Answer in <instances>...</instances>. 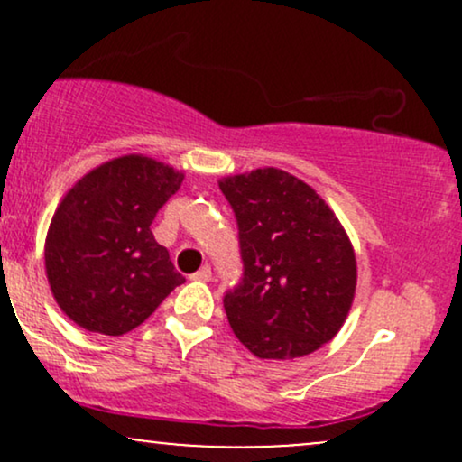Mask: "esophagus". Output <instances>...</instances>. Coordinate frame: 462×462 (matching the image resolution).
I'll return each mask as SVG.
<instances>
[{"label": "esophagus", "instance_id": "34e87169", "mask_svg": "<svg viewBox=\"0 0 462 462\" xmlns=\"http://www.w3.org/2000/svg\"><path fill=\"white\" fill-rule=\"evenodd\" d=\"M210 278H213V272H210L208 264H204L199 272H195L193 275H190V280H195V282H208Z\"/></svg>", "mask_w": 462, "mask_h": 462}]
</instances>
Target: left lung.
Wrapping results in <instances>:
<instances>
[{"mask_svg":"<svg viewBox=\"0 0 462 462\" xmlns=\"http://www.w3.org/2000/svg\"><path fill=\"white\" fill-rule=\"evenodd\" d=\"M238 224L243 278L224 309L254 356L291 360L332 341L354 301L356 256L315 189L275 167L219 180Z\"/></svg>","mask_w":462,"mask_h":462,"instance_id":"obj_1","label":"left lung"}]
</instances>
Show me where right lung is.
<instances>
[{
  "label": "right lung",
  "instance_id": "add662e5",
  "mask_svg": "<svg viewBox=\"0 0 462 462\" xmlns=\"http://www.w3.org/2000/svg\"><path fill=\"white\" fill-rule=\"evenodd\" d=\"M184 173L130 153L79 178L45 238V272L60 310L88 332L141 326L184 278L156 243L152 221Z\"/></svg>",
  "mask_w": 462,
  "mask_h": 462
}]
</instances>
